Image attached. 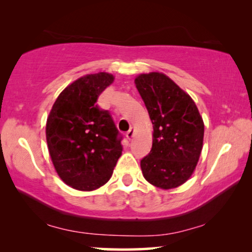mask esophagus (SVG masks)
<instances>
[{
	"label": "esophagus",
	"mask_w": 252,
	"mask_h": 252,
	"mask_svg": "<svg viewBox=\"0 0 252 252\" xmlns=\"http://www.w3.org/2000/svg\"><path fill=\"white\" fill-rule=\"evenodd\" d=\"M134 133H135V130H134V128H130L128 132L126 133V137L128 140H132L133 139V136H134Z\"/></svg>",
	"instance_id": "34e87169"
}]
</instances>
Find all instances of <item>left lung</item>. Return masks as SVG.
Returning a JSON list of instances; mask_svg holds the SVG:
<instances>
[{"label": "left lung", "mask_w": 252, "mask_h": 252, "mask_svg": "<svg viewBox=\"0 0 252 252\" xmlns=\"http://www.w3.org/2000/svg\"><path fill=\"white\" fill-rule=\"evenodd\" d=\"M135 85L154 127L153 147L141 159L143 177L158 188H177L197 165L204 123L190 96L165 74H140Z\"/></svg>", "instance_id": "left-lung-1"}]
</instances>
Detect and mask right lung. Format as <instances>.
Wrapping results in <instances>:
<instances>
[{"mask_svg": "<svg viewBox=\"0 0 252 252\" xmlns=\"http://www.w3.org/2000/svg\"><path fill=\"white\" fill-rule=\"evenodd\" d=\"M113 79L105 72L79 78L61 93L47 119V143L55 170L78 190L105 185L122 156V134L108 110L96 104Z\"/></svg>", "mask_w": 252, "mask_h": 252, "instance_id": "right-lung-1", "label": "right lung"}]
</instances>
